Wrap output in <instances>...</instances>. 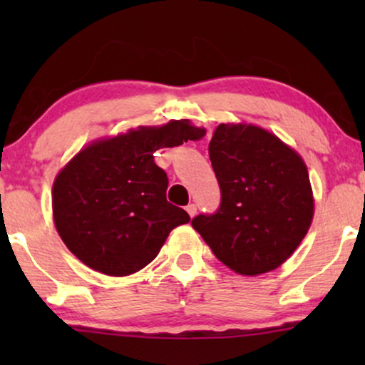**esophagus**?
<instances>
[{"label":"esophagus","mask_w":365,"mask_h":365,"mask_svg":"<svg viewBox=\"0 0 365 365\" xmlns=\"http://www.w3.org/2000/svg\"><path fill=\"white\" fill-rule=\"evenodd\" d=\"M187 212H188V216L194 217V216L197 215V206H195V204H188V206H187Z\"/></svg>","instance_id":"esophagus-1"}]
</instances>
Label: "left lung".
Listing matches in <instances>:
<instances>
[{
    "instance_id": "8db88e82",
    "label": "left lung",
    "mask_w": 365,
    "mask_h": 365,
    "mask_svg": "<svg viewBox=\"0 0 365 365\" xmlns=\"http://www.w3.org/2000/svg\"><path fill=\"white\" fill-rule=\"evenodd\" d=\"M209 159L221 202L192 226L225 266L238 274L273 271L300 245L314 200L302 158L254 125H217Z\"/></svg>"
}]
</instances>
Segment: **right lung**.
<instances>
[{"mask_svg":"<svg viewBox=\"0 0 365 365\" xmlns=\"http://www.w3.org/2000/svg\"><path fill=\"white\" fill-rule=\"evenodd\" d=\"M206 130L173 120L140 127L82 149L53 185V216L61 240L83 264L110 276L142 269L166 237L190 216L166 200L168 177L154 150L204 137Z\"/></svg>","mask_w":365,"mask_h":365,"instance_id":"add662e5","label":"right lung"}]
</instances>
